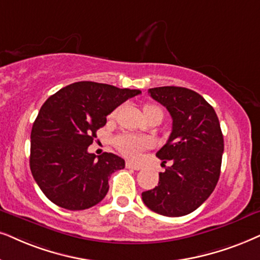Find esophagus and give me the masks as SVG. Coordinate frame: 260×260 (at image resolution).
I'll return each mask as SVG.
<instances>
[{
	"label": "esophagus",
	"instance_id": "34e87169",
	"mask_svg": "<svg viewBox=\"0 0 260 260\" xmlns=\"http://www.w3.org/2000/svg\"><path fill=\"white\" fill-rule=\"evenodd\" d=\"M126 168L133 169V170H140L141 169V166H139V164H134L132 162H127L126 163Z\"/></svg>",
	"mask_w": 260,
	"mask_h": 260
}]
</instances>
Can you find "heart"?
Returning <instances> with one entry per match:
<instances>
[{
	"label": "heart",
	"mask_w": 260,
	"mask_h": 260,
	"mask_svg": "<svg viewBox=\"0 0 260 260\" xmlns=\"http://www.w3.org/2000/svg\"><path fill=\"white\" fill-rule=\"evenodd\" d=\"M117 110H114L110 114V117H114L116 115ZM143 113L145 117L153 116V115H158V116H163L162 110L154 104H145L143 108ZM147 141L144 138L133 136V134H122L115 139V146L120 151L123 156L128 157V158H137L139 156L141 151H144L147 147Z\"/></svg>",
	"instance_id": "b5f03b06"
}]
</instances>
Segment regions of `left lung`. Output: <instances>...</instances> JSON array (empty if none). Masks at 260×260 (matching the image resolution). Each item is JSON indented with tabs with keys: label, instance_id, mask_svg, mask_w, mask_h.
<instances>
[{
	"label": "left lung",
	"instance_id": "obj_1",
	"mask_svg": "<svg viewBox=\"0 0 260 260\" xmlns=\"http://www.w3.org/2000/svg\"><path fill=\"white\" fill-rule=\"evenodd\" d=\"M150 96L169 111L173 129L156 156L172 162L159 174L158 186L141 193L145 205L168 217L188 215L209 198L221 174L223 134L216 111L196 91L153 87Z\"/></svg>",
	"mask_w": 260,
	"mask_h": 260
}]
</instances>
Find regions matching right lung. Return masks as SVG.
Returning <instances> with one entry per match:
<instances>
[{
  "instance_id": "obj_1",
  "label": "right lung",
  "mask_w": 260,
  "mask_h": 260,
  "mask_svg": "<svg viewBox=\"0 0 260 260\" xmlns=\"http://www.w3.org/2000/svg\"><path fill=\"white\" fill-rule=\"evenodd\" d=\"M139 90L79 81L45 101L31 131L29 168L45 197L77 211L96 205L109 190V177L124 168L114 153H88L96 132L120 104Z\"/></svg>"
}]
</instances>
